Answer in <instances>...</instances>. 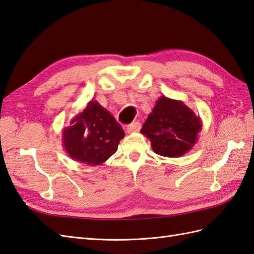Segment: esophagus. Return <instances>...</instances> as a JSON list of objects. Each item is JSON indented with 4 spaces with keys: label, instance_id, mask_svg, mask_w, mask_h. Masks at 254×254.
I'll return each mask as SVG.
<instances>
[{
    "label": "esophagus",
    "instance_id": "1",
    "mask_svg": "<svg viewBox=\"0 0 254 254\" xmlns=\"http://www.w3.org/2000/svg\"><path fill=\"white\" fill-rule=\"evenodd\" d=\"M140 128H141L140 123H139V122H133V123H131V124H129V125L127 126V128H126V130H127V132L130 133V132L139 131Z\"/></svg>",
    "mask_w": 254,
    "mask_h": 254
}]
</instances>
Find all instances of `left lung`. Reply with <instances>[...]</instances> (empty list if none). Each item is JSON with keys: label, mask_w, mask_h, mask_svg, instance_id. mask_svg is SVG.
I'll list each match as a JSON object with an SVG mask.
<instances>
[{"label": "left lung", "mask_w": 254, "mask_h": 254, "mask_svg": "<svg viewBox=\"0 0 254 254\" xmlns=\"http://www.w3.org/2000/svg\"><path fill=\"white\" fill-rule=\"evenodd\" d=\"M201 120L183 101L160 97L148 114L141 133L150 139L153 151L166 157L188 153L198 139Z\"/></svg>", "instance_id": "8db88e82"}]
</instances>
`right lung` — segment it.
<instances>
[{
    "instance_id": "1",
    "label": "right lung",
    "mask_w": 254,
    "mask_h": 254,
    "mask_svg": "<svg viewBox=\"0 0 254 254\" xmlns=\"http://www.w3.org/2000/svg\"><path fill=\"white\" fill-rule=\"evenodd\" d=\"M124 137L125 132L113 115L91 100L72 120L71 126L64 128L63 145L76 162L97 166L113 155Z\"/></svg>"
}]
</instances>
